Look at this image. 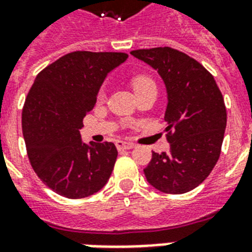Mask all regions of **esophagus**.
Returning a JSON list of instances; mask_svg holds the SVG:
<instances>
[{"label": "esophagus", "mask_w": 252, "mask_h": 252, "mask_svg": "<svg viewBox=\"0 0 252 252\" xmlns=\"http://www.w3.org/2000/svg\"><path fill=\"white\" fill-rule=\"evenodd\" d=\"M116 148H118L119 150H129V149H133L134 144H133V142L118 141V142H116Z\"/></svg>", "instance_id": "34e87169"}]
</instances>
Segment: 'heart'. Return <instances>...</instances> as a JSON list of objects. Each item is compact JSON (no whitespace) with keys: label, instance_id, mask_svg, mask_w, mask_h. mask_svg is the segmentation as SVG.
Wrapping results in <instances>:
<instances>
[{"label":"heart","instance_id":"b5f03b06","mask_svg":"<svg viewBox=\"0 0 252 252\" xmlns=\"http://www.w3.org/2000/svg\"><path fill=\"white\" fill-rule=\"evenodd\" d=\"M130 85H132V87H133V90L136 94H137L138 91L145 90V89H148V87L156 86L154 81L152 80L149 76H146V74H137V76L132 77V80H130ZM103 96H104V90H103V89H100L98 93V98L102 99Z\"/></svg>","mask_w":252,"mask_h":252}]
</instances>
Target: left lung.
<instances>
[{
    "label": "left lung",
    "mask_w": 252,
    "mask_h": 252,
    "mask_svg": "<svg viewBox=\"0 0 252 252\" xmlns=\"http://www.w3.org/2000/svg\"><path fill=\"white\" fill-rule=\"evenodd\" d=\"M130 55L159 73L167 89L168 153H154L144 168L154 188L186 193L207 179L219 161L226 107L215 78L199 61L170 47L136 49Z\"/></svg>",
    "instance_id": "8db88e82"
}]
</instances>
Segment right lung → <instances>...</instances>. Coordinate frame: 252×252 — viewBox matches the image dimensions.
<instances>
[{
    "mask_svg": "<svg viewBox=\"0 0 252 252\" xmlns=\"http://www.w3.org/2000/svg\"><path fill=\"white\" fill-rule=\"evenodd\" d=\"M123 52H70L36 76L22 111L30 163L53 192L82 199L107 183L118 157L112 142L81 141L107 73L126 60Z\"/></svg>",
    "mask_w": 252,
    "mask_h": 252,
    "instance_id": "1",
    "label": "right lung"
}]
</instances>
